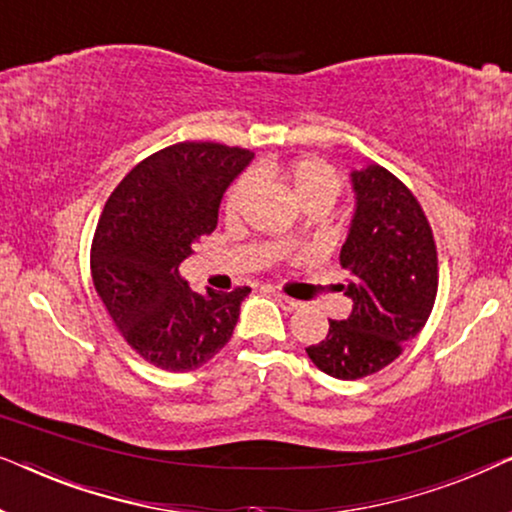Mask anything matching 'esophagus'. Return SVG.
Segmentation results:
<instances>
[{"label": "esophagus", "instance_id": "1", "mask_svg": "<svg viewBox=\"0 0 512 512\" xmlns=\"http://www.w3.org/2000/svg\"><path fill=\"white\" fill-rule=\"evenodd\" d=\"M272 296H275V300H277V303H279V305H282L286 312H293V310H298V307H300V303H298V300H293V298H289V296H284V293H279V291H275V293H272Z\"/></svg>", "mask_w": 512, "mask_h": 512}]
</instances>
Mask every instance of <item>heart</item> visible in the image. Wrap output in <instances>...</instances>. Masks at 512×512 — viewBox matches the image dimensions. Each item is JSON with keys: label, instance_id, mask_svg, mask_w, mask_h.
<instances>
[{"label": "heart", "instance_id": "heart-1", "mask_svg": "<svg viewBox=\"0 0 512 512\" xmlns=\"http://www.w3.org/2000/svg\"><path fill=\"white\" fill-rule=\"evenodd\" d=\"M261 184H279L286 188V193L298 202L303 209L319 207L326 209L333 205L335 198L340 195V179L333 172V167H328L324 160L317 158H300L293 163H261L251 170V177L237 179L233 188L226 195V216L235 219L242 212V207L247 205L251 191H254V182ZM298 240V230H289L286 233V242L293 244Z\"/></svg>", "mask_w": 512, "mask_h": 512}]
</instances>
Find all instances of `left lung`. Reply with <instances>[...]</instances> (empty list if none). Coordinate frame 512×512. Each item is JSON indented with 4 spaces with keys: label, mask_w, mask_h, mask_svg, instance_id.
<instances>
[{
    "label": "left lung",
    "mask_w": 512,
    "mask_h": 512,
    "mask_svg": "<svg viewBox=\"0 0 512 512\" xmlns=\"http://www.w3.org/2000/svg\"><path fill=\"white\" fill-rule=\"evenodd\" d=\"M354 216L340 263L352 298L347 319L328 321V335L305 349L321 373L359 380L389 366L422 331L436 303L438 256L415 195L380 165L349 172Z\"/></svg>",
    "instance_id": "left-lung-1"
}]
</instances>
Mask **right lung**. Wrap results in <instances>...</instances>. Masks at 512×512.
<instances>
[{
    "label": "right lung",
    "instance_id": "obj_1",
    "mask_svg": "<svg viewBox=\"0 0 512 512\" xmlns=\"http://www.w3.org/2000/svg\"><path fill=\"white\" fill-rule=\"evenodd\" d=\"M254 153L181 142L132 167L104 205L90 270L97 296L135 352L186 373L219 354L240 319L247 286L193 291L179 265L219 221L223 193Z\"/></svg>",
    "mask_w": 512,
    "mask_h": 512
}]
</instances>
